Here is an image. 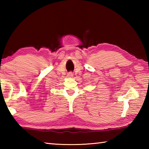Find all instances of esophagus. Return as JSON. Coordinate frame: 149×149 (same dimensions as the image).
<instances>
[{
  "mask_svg": "<svg viewBox=\"0 0 149 149\" xmlns=\"http://www.w3.org/2000/svg\"><path fill=\"white\" fill-rule=\"evenodd\" d=\"M73 73L72 72H69L68 73V77H72L73 76Z\"/></svg>",
  "mask_w": 149,
  "mask_h": 149,
  "instance_id": "esophagus-1",
  "label": "esophagus"
}]
</instances>
